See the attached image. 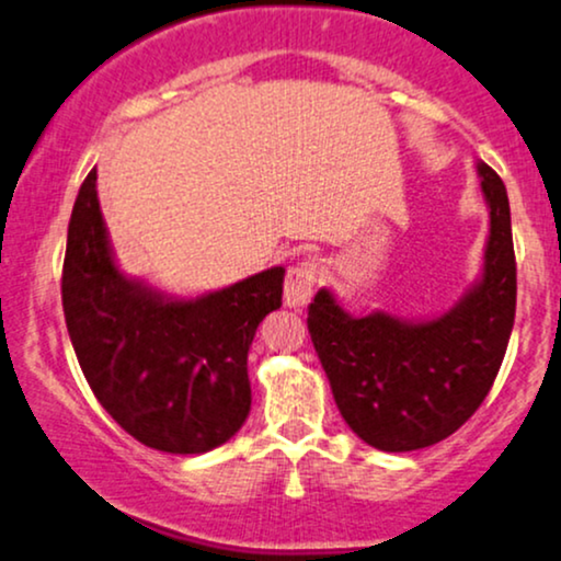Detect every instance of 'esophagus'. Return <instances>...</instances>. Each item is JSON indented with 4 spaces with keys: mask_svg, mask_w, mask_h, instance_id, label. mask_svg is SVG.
I'll return each instance as SVG.
<instances>
[{
    "mask_svg": "<svg viewBox=\"0 0 561 561\" xmlns=\"http://www.w3.org/2000/svg\"><path fill=\"white\" fill-rule=\"evenodd\" d=\"M321 266L316 259L300 261L287 272L285 279V306L287 308H306L310 298H313L316 279H319Z\"/></svg>",
    "mask_w": 561,
    "mask_h": 561,
    "instance_id": "34e87169",
    "label": "esophagus"
}]
</instances>
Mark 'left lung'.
<instances>
[{"label":"left lung","mask_w":561,"mask_h":561,"mask_svg":"<svg viewBox=\"0 0 561 561\" xmlns=\"http://www.w3.org/2000/svg\"><path fill=\"white\" fill-rule=\"evenodd\" d=\"M489 206L483 266L462 298L431 319L355 316L321 287L308 332L350 428L381 451L431 447L481 408L515 323L517 268L507 187L478 161Z\"/></svg>","instance_id":"8db88e82"}]
</instances>
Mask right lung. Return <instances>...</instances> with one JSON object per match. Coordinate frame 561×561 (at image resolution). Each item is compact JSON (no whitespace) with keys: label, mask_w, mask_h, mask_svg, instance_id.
<instances>
[{"label":"right lung","mask_w":561,"mask_h":561,"mask_svg":"<svg viewBox=\"0 0 561 561\" xmlns=\"http://www.w3.org/2000/svg\"><path fill=\"white\" fill-rule=\"evenodd\" d=\"M285 266L178 298L127 276L88 172L67 227L62 308L70 342L101 408L146 447L201 455L251 413L248 350L282 306Z\"/></svg>","instance_id":"1"}]
</instances>
